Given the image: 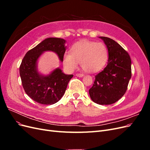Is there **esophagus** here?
<instances>
[{"mask_svg":"<svg viewBox=\"0 0 150 150\" xmlns=\"http://www.w3.org/2000/svg\"><path fill=\"white\" fill-rule=\"evenodd\" d=\"M76 76L78 77H83V76H84V74L78 73V74H76Z\"/></svg>","mask_w":150,"mask_h":150,"instance_id":"esophagus-1","label":"esophagus"}]
</instances>
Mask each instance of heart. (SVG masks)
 Segmentation results:
<instances>
[{"label": "heart", "instance_id": "obj_1", "mask_svg": "<svg viewBox=\"0 0 150 150\" xmlns=\"http://www.w3.org/2000/svg\"><path fill=\"white\" fill-rule=\"evenodd\" d=\"M108 59V52L103 43L83 40L72 46L70 53H65L63 64L69 71L76 69L81 62L83 69L88 72H96L103 69Z\"/></svg>", "mask_w": 150, "mask_h": 150}]
</instances>
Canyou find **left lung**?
<instances>
[{"label": "left lung", "mask_w": 150, "mask_h": 150, "mask_svg": "<svg viewBox=\"0 0 150 150\" xmlns=\"http://www.w3.org/2000/svg\"><path fill=\"white\" fill-rule=\"evenodd\" d=\"M99 38L108 50V64L95 76L89 93L94 103L108 105L116 103L125 94L131 77V61L128 52L114 40Z\"/></svg>", "instance_id": "obj_1"}]
</instances>
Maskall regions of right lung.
Returning <instances> with one entry per match:
<instances>
[{
    "mask_svg": "<svg viewBox=\"0 0 150 150\" xmlns=\"http://www.w3.org/2000/svg\"><path fill=\"white\" fill-rule=\"evenodd\" d=\"M66 40L61 38L46 39L25 54L19 67L22 84L25 93L39 104L51 105L57 103L64 95L68 83L73 77L65 74L59 68L47 76L40 74L37 61L44 51L55 52L63 61L66 52Z\"/></svg>",
    "mask_w": 150,
    "mask_h": 150,
    "instance_id": "obj_1",
    "label": "right lung"
}]
</instances>
